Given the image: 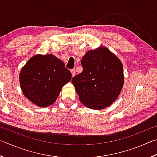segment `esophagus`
Here are the masks:
<instances>
[{
    "label": "esophagus",
    "mask_w": 157,
    "mask_h": 157,
    "mask_svg": "<svg viewBox=\"0 0 157 157\" xmlns=\"http://www.w3.org/2000/svg\"><path fill=\"white\" fill-rule=\"evenodd\" d=\"M71 74H72V75L74 76L75 75V69L73 68V69H71Z\"/></svg>",
    "instance_id": "1"
}]
</instances>
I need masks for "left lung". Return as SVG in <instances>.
<instances>
[{"label": "left lung", "instance_id": "obj_1", "mask_svg": "<svg viewBox=\"0 0 157 157\" xmlns=\"http://www.w3.org/2000/svg\"><path fill=\"white\" fill-rule=\"evenodd\" d=\"M83 71L72 83L82 104L92 109L110 106L120 95L124 84L121 60L105 47L89 50L82 59Z\"/></svg>", "mask_w": 157, "mask_h": 157}]
</instances>
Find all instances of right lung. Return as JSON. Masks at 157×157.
Returning a JSON list of instances; mask_svg holds the SVG:
<instances>
[{
	"label": "right lung",
	"mask_w": 157,
	"mask_h": 157,
	"mask_svg": "<svg viewBox=\"0 0 157 157\" xmlns=\"http://www.w3.org/2000/svg\"><path fill=\"white\" fill-rule=\"evenodd\" d=\"M72 75L54 55H36L21 69L19 80L25 96L34 104L46 107L55 102L62 87Z\"/></svg>",
	"instance_id": "right-lung-1"
}]
</instances>
